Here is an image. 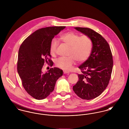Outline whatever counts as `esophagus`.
Segmentation results:
<instances>
[{"instance_id": "1", "label": "esophagus", "mask_w": 129, "mask_h": 129, "mask_svg": "<svg viewBox=\"0 0 129 129\" xmlns=\"http://www.w3.org/2000/svg\"><path fill=\"white\" fill-rule=\"evenodd\" d=\"M63 73H64V74H67V73H69L68 71H66V70H63Z\"/></svg>"}]
</instances>
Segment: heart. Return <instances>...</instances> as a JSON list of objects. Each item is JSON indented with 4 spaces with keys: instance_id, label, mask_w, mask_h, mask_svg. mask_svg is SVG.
I'll return each instance as SVG.
<instances>
[{
    "instance_id": "obj_1",
    "label": "heart",
    "mask_w": 129,
    "mask_h": 129,
    "mask_svg": "<svg viewBox=\"0 0 129 129\" xmlns=\"http://www.w3.org/2000/svg\"><path fill=\"white\" fill-rule=\"evenodd\" d=\"M60 40L69 47L67 57H61L56 61V66L65 70H70L77 61L83 63L89 58L92 48V41L87 35L80 36L79 34L69 31L61 35ZM58 42L56 39L51 41L50 45V54L55 56L56 54Z\"/></svg>"
}]
</instances>
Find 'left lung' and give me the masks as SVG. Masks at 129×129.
I'll list each match as a JSON object with an SVG mask.
<instances>
[{
	"label": "left lung",
	"mask_w": 129,
	"mask_h": 129,
	"mask_svg": "<svg viewBox=\"0 0 129 129\" xmlns=\"http://www.w3.org/2000/svg\"><path fill=\"white\" fill-rule=\"evenodd\" d=\"M92 41L89 58L79 67L81 74L73 90L79 98L93 99L100 95L109 83L113 60L109 44L99 33L86 27H75Z\"/></svg>",
	"instance_id": "obj_1"
}]
</instances>
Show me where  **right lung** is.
Returning a JSON list of instances; mask_svg holds the SVG:
<instances>
[{
    "mask_svg": "<svg viewBox=\"0 0 129 129\" xmlns=\"http://www.w3.org/2000/svg\"><path fill=\"white\" fill-rule=\"evenodd\" d=\"M65 26H51L37 30L22 43L17 61V70L22 85L27 93L37 100L47 97L54 89L56 81L62 76L58 68H50L45 74L42 72L44 63H53L51 59L50 43Z\"/></svg>",
    "mask_w": 129,
    "mask_h": 129,
    "instance_id": "obj_1",
    "label": "right lung"
}]
</instances>
